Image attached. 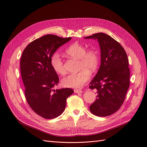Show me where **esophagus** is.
I'll return each mask as SVG.
<instances>
[{
  "label": "esophagus",
  "mask_w": 147,
  "mask_h": 147,
  "mask_svg": "<svg viewBox=\"0 0 147 147\" xmlns=\"http://www.w3.org/2000/svg\"><path fill=\"white\" fill-rule=\"evenodd\" d=\"M74 92L75 93H82V90H80V89H74Z\"/></svg>",
  "instance_id": "esophagus-1"
}]
</instances>
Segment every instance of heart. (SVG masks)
I'll return each instance as SVG.
<instances>
[{
	"label": "heart",
	"mask_w": 147,
	"mask_h": 147,
	"mask_svg": "<svg viewBox=\"0 0 147 147\" xmlns=\"http://www.w3.org/2000/svg\"><path fill=\"white\" fill-rule=\"evenodd\" d=\"M65 53L71 58L79 60L78 70L80 71L65 77L61 83L63 86L67 88H81L89 80L90 73H95L98 69L100 63L99 54L95 49L87 50L86 47L77 42L68 47ZM51 65L57 73L63 75L66 73L63 62L58 53H55L52 55Z\"/></svg>",
	"instance_id": "heart-1"
}]
</instances>
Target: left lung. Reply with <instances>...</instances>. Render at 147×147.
Returning <instances> with one entry per match:
<instances>
[{
  "label": "left lung",
  "mask_w": 147,
  "mask_h": 147,
  "mask_svg": "<svg viewBox=\"0 0 147 147\" xmlns=\"http://www.w3.org/2000/svg\"><path fill=\"white\" fill-rule=\"evenodd\" d=\"M85 38L97 39L101 50L100 67L89 86L97 93L90 111L107 117L117 111L125 99L130 84L129 60L123 47L109 35L98 33Z\"/></svg>",
  "instance_id": "obj_1"
}]
</instances>
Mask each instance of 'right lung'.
I'll return each mask as SVG.
<instances>
[{
    "mask_svg": "<svg viewBox=\"0 0 147 147\" xmlns=\"http://www.w3.org/2000/svg\"><path fill=\"white\" fill-rule=\"evenodd\" d=\"M71 39L47 34L29 43L22 54L20 69L26 100L32 110L45 119L62 114L67 98L74 92L68 88L53 89L59 77L51 65L52 55Z\"/></svg>",
    "mask_w": 147,
    "mask_h": 147,
    "instance_id": "1",
    "label": "right lung"
}]
</instances>
